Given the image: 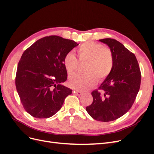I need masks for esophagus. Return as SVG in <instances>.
I'll list each match as a JSON object with an SVG mask.
<instances>
[{
	"mask_svg": "<svg viewBox=\"0 0 154 154\" xmlns=\"http://www.w3.org/2000/svg\"><path fill=\"white\" fill-rule=\"evenodd\" d=\"M74 92L75 93V94H76V95H78V96H82V95L83 94V92H81V91H74Z\"/></svg>",
	"mask_w": 154,
	"mask_h": 154,
	"instance_id": "1",
	"label": "esophagus"
}]
</instances>
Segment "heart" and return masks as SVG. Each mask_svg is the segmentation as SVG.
I'll return each instance as SVG.
<instances>
[{
	"mask_svg": "<svg viewBox=\"0 0 154 154\" xmlns=\"http://www.w3.org/2000/svg\"><path fill=\"white\" fill-rule=\"evenodd\" d=\"M76 51L78 60L74 54L68 53L63 62L69 76L78 71L80 64L87 63L83 69L85 74H77L69 79V85L72 88L79 91L88 90L96 84L97 79L100 81L105 80L112 71L114 57L109 48L94 42H87L82 44Z\"/></svg>",
	"mask_w": 154,
	"mask_h": 154,
	"instance_id": "obj_1",
	"label": "heart"
}]
</instances>
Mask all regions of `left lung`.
Here are the masks:
<instances>
[{
  "label": "left lung",
  "instance_id": "8db88e82",
  "mask_svg": "<svg viewBox=\"0 0 154 154\" xmlns=\"http://www.w3.org/2000/svg\"><path fill=\"white\" fill-rule=\"evenodd\" d=\"M99 40L110 48L114 67L99 89L92 92L93 101L86 110L93 119L109 122L131 108L140 88L141 74L136 56L122 43L112 38Z\"/></svg>",
  "mask_w": 154,
  "mask_h": 154
}]
</instances>
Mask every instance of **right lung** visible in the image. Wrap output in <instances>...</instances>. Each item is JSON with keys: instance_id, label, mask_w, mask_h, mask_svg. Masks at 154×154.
<instances>
[{"instance_id": "right-lung-1", "label": "right lung", "mask_w": 154, "mask_h": 154, "mask_svg": "<svg viewBox=\"0 0 154 154\" xmlns=\"http://www.w3.org/2000/svg\"><path fill=\"white\" fill-rule=\"evenodd\" d=\"M78 44L56 35L43 37L23 53L15 85L23 107L36 118H49L61 109L72 90L61 83L67 79L63 58Z\"/></svg>"}]
</instances>
